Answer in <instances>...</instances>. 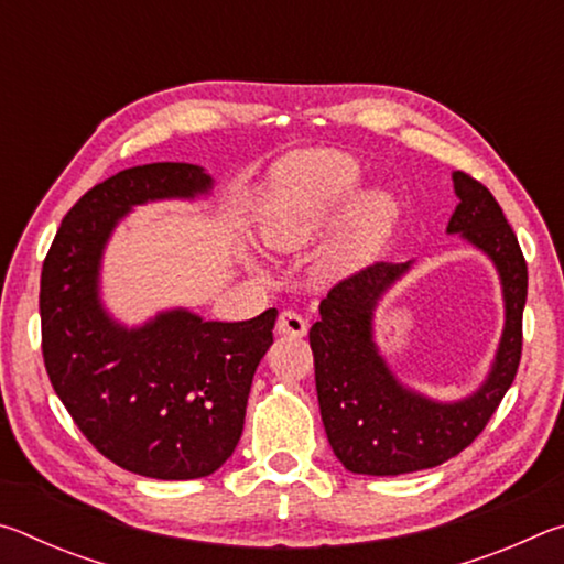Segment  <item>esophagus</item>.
<instances>
[{
  "label": "esophagus",
  "instance_id": "34e87169",
  "mask_svg": "<svg viewBox=\"0 0 564 564\" xmlns=\"http://www.w3.org/2000/svg\"><path fill=\"white\" fill-rule=\"evenodd\" d=\"M275 330H279L281 336L301 338V336H305V330H308V321H305L301 313H295V311H281L279 321H275Z\"/></svg>",
  "mask_w": 564,
  "mask_h": 564
}]
</instances>
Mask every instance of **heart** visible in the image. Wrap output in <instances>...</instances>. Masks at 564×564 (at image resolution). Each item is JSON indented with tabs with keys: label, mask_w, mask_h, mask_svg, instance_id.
I'll return each mask as SVG.
<instances>
[{
	"label": "heart",
	"mask_w": 564,
	"mask_h": 564,
	"mask_svg": "<svg viewBox=\"0 0 564 564\" xmlns=\"http://www.w3.org/2000/svg\"><path fill=\"white\" fill-rule=\"evenodd\" d=\"M360 184V164L343 151H308L285 161L279 184L259 216L261 241L273 251H301ZM398 221V204L386 191L352 198L333 241L323 248L318 273L338 279L360 271Z\"/></svg>",
	"instance_id": "obj_1"
}]
</instances>
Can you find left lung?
Here are the masks:
<instances>
[{
  "mask_svg": "<svg viewBox=\"0 0 564 564\" xmlns=\"http://www.w3.org/2000/svg\"><path fill=\"white\" fill-rule=\"evenodd\" d=\"M453 184L460 204L447 234H460L488 253L502 283L505 328L492 370L473 395L455 403H437L398 383L373 340V311L410 261H378L338 281L321 301L308 340L328 443L350 473L403 475L451 460L482 433L518 373L528 263L490 191L465 171H455Z\"/></svg>",
  "mask_w": 564,
  "mask_h": 564,
  "instance_id": "1",
  "label": "left lung"
}]
</instances>
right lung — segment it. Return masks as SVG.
I'll return each mask as SVG.
<instances>
[{
  "label": "right lung",
  "instance_id": "1",
  "mask_svg": "<svg viewBox=\"0 0 564 564\" xmlns=\"http://www.w3.org/2000/svg\"><path fill=\"white\" fill-rule=\"evenodd\" d=\"M212 186L194 164L123 169L69 208L42 265V352L54 393L104 457L156 480L206 477L231 457L279 311L221 323L176 308L127 328L101 305V253L131 206Z\"/></svg>",
  "mask_w": 564,
  "mask_h": 564
}]
</instances>
